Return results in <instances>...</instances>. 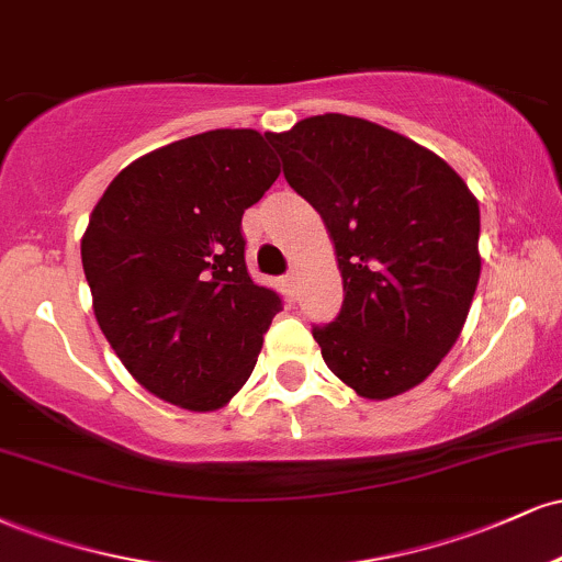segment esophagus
Returning a JSON list of instances; mask_svg holds the SVG:
<instances>
[{
    "label": "esophagus",
    "instance_id": "obj_1",
    "mask_svg": "<svg viewBox=\"0 0 562 562\" xmlns=\"http://www.w3.org/2000/svg\"><path fill=\"white\" fill-rule=\"evenodd\" d=\"M282 282H285V285H288L290 290L295 288V272H293V269H290V272H288L285 277H282Z\"/></svg>",
    "mask_w": 562,
    "mask_h": 562
}]
</instances>
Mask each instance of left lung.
<instances>
[{
    "label": "left lung",
    "instance_id": "1",
    "mask_svg": "<svg viewBox=\"0 0 562 562\" xmlns=\"http://www.w3.org/2000/svg\"><path fill=\"white\" fill-rule=\"evenodd\" d=\"M267 139L319 211L344 277L340 314L312 330L322 359L364 398L415 389L468 319L479 200L436 153L353 115H312Z\"/></svg>",
    "mask_w": 562,
    "mask_h": 562
}]
</instances>
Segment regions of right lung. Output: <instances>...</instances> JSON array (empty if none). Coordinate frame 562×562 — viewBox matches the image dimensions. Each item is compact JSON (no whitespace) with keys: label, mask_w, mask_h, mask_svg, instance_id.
I'll list each match as a JSON object with an SVG mask.
<instances>
[{"label":"right lung","mask_w":562,"mask_h":562,"mask_svg":"<svg viewBox=\"0 0 562 562\" xmlns=\"http://www.w3.org/2000/svg\"><path fill=\"white\" fill-rule=\"evenodd\" d=\"M280 177L254 128H214L128 164L94 205L81 263L100 330L164 402L214 412L282 308L245 267L243 214Z\"/></svg>","instance_id":"1"}]
</instances>
